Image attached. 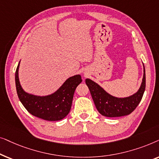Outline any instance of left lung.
Listing matches in <instances>:
<instances>
[{
  "instance_id": "8db88e82",
  "label": "left lung",
  "mask_w": 159,
  "mask_h": 159,
  "mask_svg": "<svg viewBox=\"0 0 159 159\" xmlns=\"http://www.w3.org/2000/svg\"><path fill=\"white\" fill-rule=\"evenodd\" d=\"M144 66V65H143ZM85 82L90 90L91 96L100 114L107 117L127 116L135 109L142 99L145 89V71L144 67L143 82L139 90L134 95L124 98L114 97L106 92L101 87L90 79Z\"/></svg>"
}]
</instances>
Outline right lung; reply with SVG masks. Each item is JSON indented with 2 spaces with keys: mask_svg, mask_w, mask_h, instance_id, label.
<instances>
[{
  "mask_svg": "<svg viewBox=\"0 0 159 159\" xmlns=\"http://www.w3.org/2000/svg\"><path fill=\"white\" fill-rule=\"evenodd\" d=\"M19 63L15 73V82L19 101L34 116L47 121H58L64 119L70 111L75 91L82 82L80 75L69 77L53 94L47 96H36L23 90L19 80Z\"/></svg>",
  "mask_w": 159,
  "mask_h": 159,
  "instance_id": "add662e5",
  "label": "right lung"
}]
</instances>
